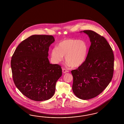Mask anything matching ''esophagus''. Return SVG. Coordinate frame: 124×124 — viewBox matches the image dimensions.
Listing matches in <instances>:
<instances>
[{"label":"esophagus","instance_id":"obj_1","mask_svg":"<svg viewBox=\"0 0 124 124\" xmlns=\"http://www.w3.org/2000/svg\"><path fill=\"white\" fill-rule=\"evenodd\" d=\"M62 72H63V73H66L68 72V71L67 70H66L65 69L63 68L62 69Z\"/></svg>","mask_w":124,"mask_h":124}]
</instances>
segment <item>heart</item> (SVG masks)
Returning <instances> with one entry per match:
<instances>
[{
  "label": "heart",
  "mask_w": 124,
  "mask_h": 124,
  "mask_svg": "<svg viewBox=\"0 0 124 124\" xmlns=\"http://www.w3.org/2000/svg\"><path fill=\"white\" fill-rule=\"evenodd\" d=\"M88 46L85 42L75 39H67L60 42L58 47H55L51 52V57L55 63L63 60L65 56L69 65L78 67L86 59Z\"/></svg>",
  "instance_id": "1"
}]
</instances>
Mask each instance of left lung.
Wrapping results in <instances>:
<instances>
[{
    "mask_svg": "<svg viewBox=\"0 0 124 124\" xmlns=\"http://www.w3.org/2000/svg\"><path fill=\"white\" fill-rule=\"evenodd\" d=\"M83 32L89 36L91 45L84 63L71 73L74 93L85 100L96 97L108 85L113 76L114 56L105 38L92 30Z\"/></svg>",
    "mask_w": 124,
    "mask_h": 124,
    "instance_id": "8db88e82",
    "label": "left lung"
}]
</instances>
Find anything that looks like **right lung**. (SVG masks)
I'll return each mask as SVG.
<instances>
[{
  "mask_svg": "<svg viewBox=\"0 0 124 124\" xmlns=\"http://www.w3.org/2000/svg\"><path fill=\"white\" fill-rule=\"evenodd\" d=\"M54 41L52 35H31L19 44L12 55L14 82L30 100L46 101L54 94L62 69L58 64H50L48 58L49 47Z\"/></svg>",
  "mask_w": 124,
  "mask_h": 124,
  "instance_id": "right-lung-1",
  "label": "right lung"
}]
</instances>
